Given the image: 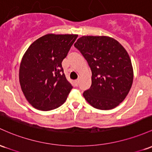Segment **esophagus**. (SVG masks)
<instances>
[{
  "mask_svg": "<svg viewBox=\"0 0 152 152\" xmlns=\"http://www.w3.org/2000/svg\"><path fill=\"white\" fill-rule=\"evenodd\" d=\"M79 79H77L75 81V84H76V86H79Z\"/></svg>",
  "mask_w": 152,
  "mask_h": 152,
  "instance_id": "34e87169",
  "label": "esophagus"
}]
</instances>
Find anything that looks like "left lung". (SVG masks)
Wrapping results in <instances>:
<instances>
[{
	"mask_svg": "<svg viewBox=\"0 0 152 152\" xmlns=\"http://www.w3.org/2000/svg\"><path fill=\"white\" fill-rule=\"evenodd\" d=\"M74 46L87 61L92 73L91 87L83 94L86 102L102 110L119 105L133 80L132 63L126 50L107 36H82Z\"/></svg>",
	"mask_w": 152,
	"mask_h": 152,
	"instance_id": "8db88e82",
	"label": "left lung"
}]
</instances>
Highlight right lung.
Returning a JSON list of instances; mask_svg holds the SVG:
<instances>
[{"mask_svg":"<svg viewBox=\"0 0 152 152\" xmlns=\"http://www.w3.org/2000/svg\"><path fill=\"white\" fill-rule=\"evenodd\" d=\"M78 34H48L31 43L21 58L19 79L21 91L33 107L43 111L62 105L73 89L62 61Z\"/></svg>","mask_w":152,"mask_h":152,"instance_id":"add662e5","label":"right lung"}]
</instances>
